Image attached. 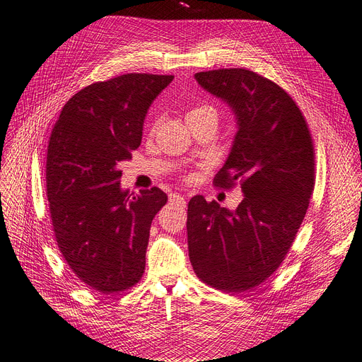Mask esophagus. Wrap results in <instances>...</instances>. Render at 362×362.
<instances>
[{"instance_id":"34e87169","label":"esophagus","mask_w":362,"mask_h":362,"mask_svg":"<svg viewBox=\"0 0 362 362\" xmlns=\"http://www.w3.org/2000/svg\"><path fill=\"white\" fill-rule=\"evenodd\" d=\"M169 200H170V204H177V205H182V206L185 205V197L182 194H180V193L170 194Z\"/></svg>"}]
</instances>
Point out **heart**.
<instances>
[{
    "instance_id": "heart-1",
    "label": "heart",
    "mask_w": 362,
    "mask_h": 362,
    "mask_svg": "<svg viewBox=\"0 0 362 362\" xmlns=\"http://www.w3.org/2000/svg\"><path fill=\"white\" fill-rule=\"evenodd\" d=\"M202 115H212V117H216V112L211 105H197L190 108V111L187 112V120H190L193 117H202Z\"/></svg>"
}]
</instances>
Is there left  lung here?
I'll use <instances>...</instances> for the list:
<instances>
[{
    "instance_id": "1",
    "label": "left lung",
    "mask_w": 362,
    "mask_h": 362,
    "mask_svg": "<svg viewBox=\"0 0 362 362\" xmlns=\"http://www.w3.org/2000/svg\"><path fill=\"white\" fill-rule=\"evenodd\" d=\"M194 78L236 115L233 146L214 184H239L243 199L235 211L190 199V262L200 281L245 293L281 266L305 220L315 187L313 141L293 98L257 72L223 68Z\"/></svg>"
}]
</instances>
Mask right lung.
Segmentation results:
<instances>
[{
  "instance_id": "right-lung-1",
  "label": "right lung",
  "mask_w": 362,
  "mask_h": 362,
  "mask_svg": "<svg viewBox=\"0 0 362 362\" xmlns=\"http://www.w3.org/2000/svg\"><path fill=\"white\" fill-rule=\"evenodd\" d=\"M172 80L134 72L93 83L64 105L50 135L46 187L57 247L103 294L129 290L146 270L151 221L168 196L153 187L132 197L120 187V163L141 146L147 111Z\"/></svg>"
}]
</instances>
